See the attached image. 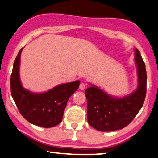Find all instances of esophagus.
<instances>
[{"instance_id":"obj_1","label":"esophagus","mask_w":158,"mask_h":158,"mask_svg":"<svg viewBox=\"0 0 158 158\" xmlns=\"http://www.w3.org/2000/svg\"><path fill=\"white\" fill-rule=\"evenodd\" d=\"M86 88V85L85 83L83 82H81L80 85H79V89H80L81 90H84Z\"/></svg>"}]
</instances>
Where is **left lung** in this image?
I'll use <instances>...</instances> for the list:
<instances>
[{"label": "left lung", "instance_id": "8db88e82", "mask_svg": "<svg viewBox=\"0 0 158 158\" xmlns=\"http://www.w3.org/2000/svg\"><path fill=\"white\" fill-rule=\"evenodd\" d=\"M134 55L138 87L134 92L118 98L109 95L93 85L85 90L88 123L98 131H112L126 127L136 117L144 104L147 91L146 69L138 49L135 50Z\"/></svg>", "mask_w": 158, "mask_h": 158}]
</instances>
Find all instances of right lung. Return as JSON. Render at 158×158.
<instances>
[{
  "label": "right lung",
  "instance_id": "right-lung-1",
  "mask_svg": "<svg viewBox=\"0 0 158 158\" xmlns=\"http://www.w3.org/2000/svg\"><path fill=\"white\" fill-rule=\"evenodd\" d=\"M14 63L10 76V92L21 114L27 121L44 128L56 127L62 121L67 102L78 89L79 80L62 84L40 94L33 93L22 87L19 78L21 53Z\"/></svg>",
  "mask_w": 158,
  "mask_h": 158
}]
</instances>
